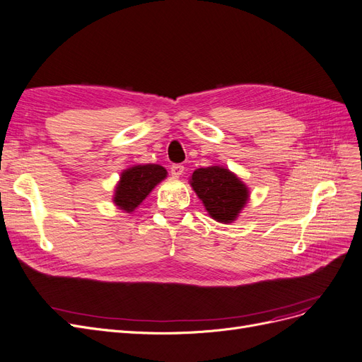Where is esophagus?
I'll use <instances>...</instances> for the list:
<instances>
[{"label": "esophagus", "mask_w": 362, "mask_h": 362, "mask_svg": "<svg viewBox=\"0 0 362 362\" xmlns=\"http://www.w3.org/2000/svg\"><path fill=\"white\" fill-rule=\"evenodd\" d=\"M170 173L173 177H181L184 173V166L182 165H172L170 166Z\"/></svg>", "instance_id": "esophagus-1"}]
</instances>
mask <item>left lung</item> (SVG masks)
<instances>
[{
    "label": "left lung",
    "instance_id": "obj_1",
    "mask_svg": "<svg viewBox=\"0 0 362 362\" xmlns=\"http://www.w3.org/2000/svg\"><path fill=\"white\" fill-rule=\"evenodd\" d=\"M190 184L209 217L224 224L236 220L248 201L247 185L226 168L196 169Z\"/></svg>",
    "mask_w": 362,
    "mask_h": 362
}]
</instances>
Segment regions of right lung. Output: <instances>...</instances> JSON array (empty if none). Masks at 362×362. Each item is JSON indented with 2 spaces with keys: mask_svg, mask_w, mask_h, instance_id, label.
Here are the masks:
<instances>
[{
  "mask_svg": "<svg viewBox=\"0 0 362 362\" xmlns=\"http://www.w3.org/2000/svg\"><path fill=\"white\" fill-rule=\"evenodd\" d=\"M166 175L168 170L160 165H138L126 169L117 184L114 204L126 213H133Z\"/></svg>",
  "mask_w": 362,
  "mask_h": 362,
  "instance_id": "obj_1",
  "label": "right lung"
}]
</instances>
